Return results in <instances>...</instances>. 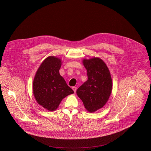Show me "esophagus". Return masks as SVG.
Here are the masks:
<instances>
[{
	"label": "esophagus",
	"mask_w": 151,
	"mask_h": 151,
	"mask_svg": "<svg viewBox=\"0 0 151 151\" xmlns=\"http://www.w3.org/2000/svg\"><path fill=\"white\" fill-rule=\"evenodd\" d=\"M72 89L73 90V91L74 92V93L76 92V90H77V87H75V86L72 87Z\"/></svg>",
	"instance_id": "1"
}]
</instances>
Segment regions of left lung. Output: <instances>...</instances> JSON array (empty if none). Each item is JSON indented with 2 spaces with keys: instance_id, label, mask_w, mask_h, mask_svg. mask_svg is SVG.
Returning <instances> with one entry per match:
<instances>
[{
  "instance_id": "8db88e82",
  "label": "left lung",
  "mask_w": 151,
  "mask_h": 151,
  "mask_svg": "<svg viewBox=\"0 0 151 151\" xmlns=\"http://www.w3.org/2000/svg\"><path fill=\"white\" fill-rule=\"evenodd\" d=\"M82 62L88 79L77 90V95L86 109L92 113L103 108L108 102L112 92V81L109 70L102 59L93 57L84 59Z\"/></svg>"
}]
</instances>
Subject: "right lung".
Returning <instances> with one entry per match:
<instances>
[{"instance_id": "add662e5", "label": "right lung", "mask_w": 151, "mask_h": 151, "mask_svg": "<svg viewBox=\"0 0 151 151\" xmlns=\"http://www.w3.org/2000/svg\"><path fill=\"white\" fill-rule=\"evenodd\" d=\"M61 59L49 56L39 67L33 83V92L37 102L45 109L55 111L62 100L74 91L59 74Z\"/></svg>"}]
</instances>
